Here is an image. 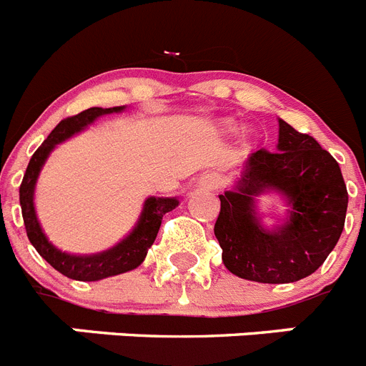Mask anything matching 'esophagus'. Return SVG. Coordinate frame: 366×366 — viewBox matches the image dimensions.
Segmentation results:
<instances>
[{
	"label": "esophagus",
	"instance_id": "34e87169",
	"mask_svg": "<svg viewBox=\"0 0 366 366\" xmlns=\"http://www.w3.org/2000/svg\"><path fill=\"white\" fill-rule=\"evenodd\" d=\"M219 186H221V179H219V177H212L208 182V187H219Z\"/></svg>",
	"mask_w": 366,
	"mask_h": 366
}]
</instances>
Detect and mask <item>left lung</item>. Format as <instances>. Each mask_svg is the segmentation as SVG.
Listing matches in <instances>:
<instances>
[{"label": "left lung", "mask_w": 366, "mask_h": 366, "mask_svg": "<svg viewBox=\"0 0 366 366\" xmlns=\"http://www.w3.org/2000/svg\"><path fill=\"white\" fill-rule=\"evenodd\" d=\"M278 192L290 209L265 229L255 197ZM215 237L232 274L259 284H291L313 274L345 228L348 192L335 158L315 138L278 119L276 151L250 152L236 186L219 195Z\"/></svg>", "instance_id": "1"}]
</instances>
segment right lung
<instances>
[{"label": "right lung", "mask_w": 366, "mask_h": 366, "mask_svg": "<svg viewBox=\"0 0 366 366\" xmlns=\"http://www.w3.org/2000/svg\"><path fill=\"white\" fill-rule=\"evenodd\" d=\"M123 110H125V107H94L77 114V116L62 119L55 129L51 130V134L47 136L46 142L36 149L29 165H27L24 180H21V215H24V224L31 244L60 274L68 276L71 280H79V282H97V280L108 278V276L123 274V272H129L142 265V262L147 256V250L151 249V244L157 239L162 217L179 206L177 197H149L147 201L144 202V209L139 214L136 227L132 228L129 236L123 237L117 244H114L112 249L97 254L62 252L44 234L40 221L36 217V209H34V187H36L38 174L42 171L51 151L59 144L71 138V136L79 134L81 130L88 129V125H92L97 117L107 116V114L123 112Z\"/></svg>", "instance_id": "1"}]
</instances>
